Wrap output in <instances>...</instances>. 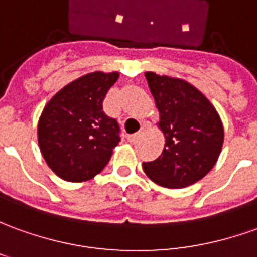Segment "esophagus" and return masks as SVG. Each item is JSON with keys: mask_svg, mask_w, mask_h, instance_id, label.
Here are the masks:
<instances>
[{"mask_svg": "<svg viewBox=\"0 0 257 257\" xmlns=\"http://www.w3.org/2000/svg\"><path fill=\"white\" fill-rule=\"evenodd\" d=\"M146 128H147V124H143V125H141V128H140V132L134 133V134H128V136H127V140H128L130 143L136 141V140L139 139V137L141 136V134H143V133L146 132Z\"/></svg>", "mask_w": 257, "mask_h": 257, "instance_id": "esophagus-1", "label": "esophagus"}]
</instances>
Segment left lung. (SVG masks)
<instances>
[{
	"label": "left lung",
	"instance_id": "1",
	"mask_svg": "<svg viewBox=\"0 0 257 257\" xmlns=\"http://www.w3.org/2000/svg\"><path fill=\"white\" fill-rule=\"evenodd\" d=\"M159 110V128L165 148L152 162H143L146 175L169 189L186 187L203 179L220 157L224 128L208 99L178 78L146 72Z\"/></svg>",
	"mask_w": 257,
	"mask_h": 257
}]
</instances>
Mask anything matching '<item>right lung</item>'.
<instances>
[{
	"mask_svg": "<svg viewBox=\"0 0 257 257\" xmlns=\"http://www.w3.org/2000/svg\"><path fill=\"white\" fill-rule=\"evenodd\" d=\"M117 78V72L86 74L58 91L43 109L39 147L61 179L84 182L107 165L120 141V127L103 111V100Z\"/></svg>",
	"mask_w": 257,
	"mask_h": 257,
	"instance_id": "right-lung-1",
	"label": "right lung"
}]
</instances>
